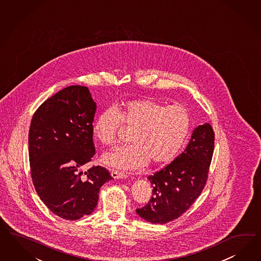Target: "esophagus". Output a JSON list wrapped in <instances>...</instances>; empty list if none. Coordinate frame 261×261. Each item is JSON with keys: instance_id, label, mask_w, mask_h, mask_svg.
<instances>
[{"instance_id": "1", "label": "esophagus", "mask_w": 261, "mask_h": 261, "mask_svg": "<svg viewBox=\"0 0 261 261\" xmlns=\"http://www.w3.org/2000/svg\"><path fill=\"white\" fill-rule=\"evenodd\" d=\"M111 174H112V177L114 179H123L127 178V173L122 172V171H112Z\"/></svg>"}]
</instances>
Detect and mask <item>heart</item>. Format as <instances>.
Wrapping results in <instances>:
<instances>
[{
  "label": "heart",
  "instance_id": "1",
  "mask_svg": "<svg viewBox=\"0 0 261 261\" xmlns=\"http://www.w3.org/2000/svg\"><path fill=\"white\" fill-rule=\"evenodd\" d=\"M122 123L134 127L130 142L102 155V162L120 171H133L151 164L171 163L184 145L191 129L190 114L181 106H167L150 98L134 99L100 112L92 134L104 145L117 140Z\"/></svg>",
  "mask_w": 261,
  "mask_h": 261
}]
</instances>
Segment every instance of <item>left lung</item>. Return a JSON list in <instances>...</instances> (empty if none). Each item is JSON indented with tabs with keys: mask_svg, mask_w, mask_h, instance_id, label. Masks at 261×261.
I'll return each mask as SVG.
<instances>
[{
	"mask_svg": "<svg viewBox=\"0 0 261 261\" xmlns=\"http://www.w3.org/2000/svg\"><path fill=\"white\" fill-rule=\"evenodd\" d=\"M215 147L208 123L195 127L185 150L171 164L149 175L152 196L136 214L147 222L165 224L182 216L201 194Z\"/></svg>",
	"mask_w": 261,
	"mask_h": 261,
	"instance_id": "obj_1",
	"label": "left lung"
}]
</instances>
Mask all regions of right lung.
<instances>
[{
    "instance_id": "right-lung-1",
    "label": "right lung",
    "mask_w": 261,
    "mask_h": 261,
    "mask_svg": "<svg viewBox=\"0 0 261 261\" xmlns=\"http://www.w3.org/2000/svg\"><path fill=\"white\" fill-rule=\"evenodd\" d=\"M95 112L90 90L70 86L45 100L31 120L29 153L33 185L45 206L67 220L92 214L100 188L112 179L100 166L80 171L95 153L91 130Z\"/></svg>"
}]
</instances>
